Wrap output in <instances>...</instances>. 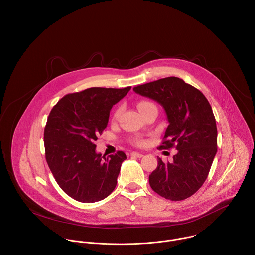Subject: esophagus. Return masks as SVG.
Here are the masks:
<instances>
[{"label": "esophagus", "mask_w": 255, "mask_h": 255, "mask_svg": "<svg viewBox=\"0 0 255 255\" xmlns=\"http://www.w3.org/2000/svg\"><path fill=\"white\" fill-rule=\"evenodd\" d=\"M131 157H136V158H142L143 157V154L141 153H137V152H133L130 154Z\"/></svg>", "instance_id": "1"}]
</instances>
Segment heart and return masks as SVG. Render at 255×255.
Wrapping results in <instances>:
<instances>
[{
    "mask_svg": "<svg viewBox=\"0 0 255 255\" xmlns=\"http://www.w3.org/2000/svg\"><path fill=\"white\" fill-rule=\"evenodd\" d=\"M151 105H155V104H154V103H152V102H150V101H146V100L140 101V102L137 104L138 109L140 110V112H142L146 107L151 106ZM115 116H116V113H115L114 117H115ZM135 142H136V144H138V145H142V144H144V141H143L142 139H140V138H137V139L135 140Z\"/></svg>",
    "mask_w": 255,
    "mask_h": 255,
    "instance_id": "heart-1",
    "label": "heart"
}]
</instances>
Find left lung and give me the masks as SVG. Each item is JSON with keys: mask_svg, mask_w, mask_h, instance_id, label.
<instances>
[{"mask_svg": "<svg viewBox=\"0 0 255 255\" xmlns=\"http://www.w3.org/2000/svg\"><path fill=\"white\" fill-rule=\"evenodd\" d=\"M133 90L161 104L169 125L159 149H177L173 162L158 166L149 176L154 192L171 201L193 196L205 183L218 151L216 118L206 96L175 76L138 85Z\"/></svg>", "mask_w": 255, "mask_h": 255, "instance_id": "obj_1", "label": "left lung"}]
</instances>
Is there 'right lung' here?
<instances>
[{
  "instance_id": "right-lung-1",
  "label": "right lung",
  "mask_w": 255,
  "mask_h": 255,
  "mask_svg": "<svg viewBox=\"0 0 255 255\" xmlns=\"http://www.w3.org/2000/svg\"><path fill=\"white\" fill-rule=\"evenodd\" d=\"M131 89L91 87L63 96L51 109L44 128L47 165L61 190L75 201L95 203L116 187L126 155L107 158L94 141L107 127L109 113Z\"/></svg>"
}]
</instances>
